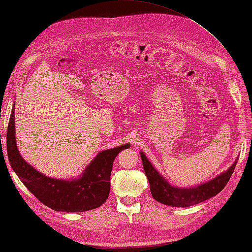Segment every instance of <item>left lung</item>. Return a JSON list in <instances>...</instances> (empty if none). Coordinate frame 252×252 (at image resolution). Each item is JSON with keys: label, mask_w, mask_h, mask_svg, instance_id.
Masks as SVG:
<instances>
[{"label": "left lung", "mask_w": 252, "mask_h": 252, "mask_svg": "<svg viewBox=\"0 0 252 252\" xmlns=\"http://www.w3.org/2000/svg\"><path fill=\"white\" fill-rule=\"evenodd\" d=\"M140 155L145 173L149 181L152 196L158 202L171 207H189L217 195L230 180L239 159V158H236L229 168L208 182L192 187H179L170 184L156 169L144 152L140 151Z\"/></svg>", "instance_id": "obj_1"}]
</instances>
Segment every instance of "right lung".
I'll use <instances>...</instances> for the list:
<instances>
[{"label": "right lung", "instance_id": "obj_1", "mask_svg": "<svg viewBox=\"0 0 252 252\" xmlns=\"http://www.w3.org/2000/svg\"><path fill=\"white\" fill-rule=\"evenodd\" d=\"M14 105L7 128V156L11 168L37 200L56 211L82 212L100 207L108 199L114 158L130 144L98 152L78 178H50L34 169L19 152L14 124Z\"/></svg>", "mask_w": 252, "mask_h": 252}]
</instances>
